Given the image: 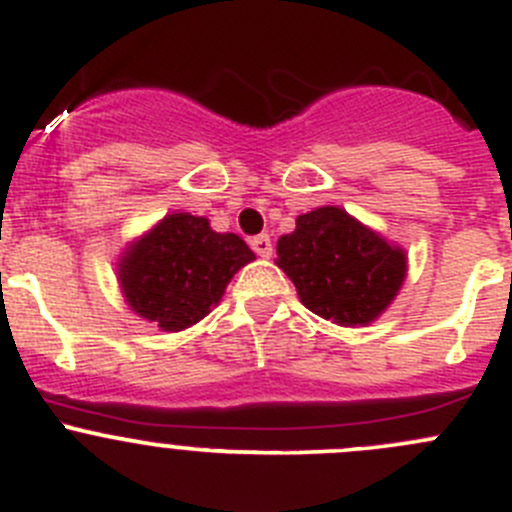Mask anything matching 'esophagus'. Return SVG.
Here are the masks:
<instances>
[{"label": "esophagus", "instance_id": "esophagus-1", "mask_svg": "<svg viewBox=\"0 0 512 512\" xmlns=\"http://www.w3.org/2000/svg\"><path fill=\"white\" fill-rule=\"evenodd\" d=\"M250 245H252V250H255L260 257H270L272 255V240H270V235H265V232H262V235H257V237H252Z\"/></svg>", "mask_w": 512, "mask_h": 512}]
</instances>
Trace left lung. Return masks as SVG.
Instances as JSON below:
<instances>
[{
	"instance_id": "1",
	"label": "left lung",
	"mask_w": 512,
	"mask_h": 512,
	"mask_svg": "<svg viewBox=\"0 0 512 512\" xmlns=\"http://www.w3.org/2000/svg\"><path fill=\"white\" fill-rule=\"evenodd\" d=\"M277 265L309 312L342 327L374 322L406 277L404 250L332 205L299 215L277 242Z\"/></svg>"
}]
</instances>
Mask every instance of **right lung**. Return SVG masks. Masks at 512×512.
Instances as JSON below:
<instances>
[{"label":"right lung","mask_w":512,"mask_h":512,"mask_svg":"<svg viewBox=\"0 0 512 512\" xmlns=\"http://www.w3.org/2000/svg\"><path fill=\"white\" fill-rule=\"evenodd\" d=\"M255 252L232 232L210 230L205 218L175 213L163 218L121 262L128 304L165 332L200 322L220 302L227 282Z\"/></svg>","instance_id":"1"}]
</instances>
